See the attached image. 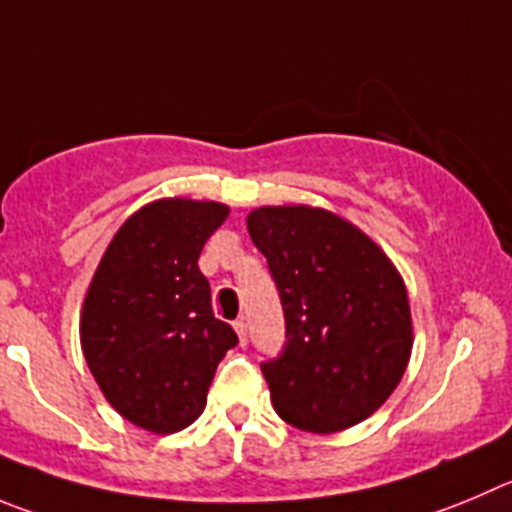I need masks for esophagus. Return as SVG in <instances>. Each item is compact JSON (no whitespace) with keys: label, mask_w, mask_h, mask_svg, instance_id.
Returning <instances> with one entry per match:
<instances>
[{"label":"esophagus","mask_w":512,"mask_h":512,"mask_svg":"<svg viewBox=\"0 0 512 512\" xmlns=\"http://www.w3.org/2000/svg\"><path fill=\"white\" fill-rule=\"evenodd\" d=\"M234 331H237V336H240L242 346H247V341H250V328H247L245 318H240V321L234 323Z\"/></svg>","instance_id":"esophagus-1"}]
</instances>
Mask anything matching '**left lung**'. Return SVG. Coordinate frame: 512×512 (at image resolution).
<instances>
[{"mask_svg": "<svg viewBox=\"0 0 512 512\" xmlns=\"http://www.w3.org/2000/svg\"><path fill=\"white\" fill-rule=\"evenodd\" d=\"M247 232L280 290L288 343L262 364L280 419L343 432L394 394L414 346L404 278L341 214L308 204L257 207Z\"/></svg>", "mask_w": 512, "mask_h": 512, "instance_id": "obj_1", "label": "left lung"}]
</instances>
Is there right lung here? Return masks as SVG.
<instances>
[{
  "instance_id": "right-lung-1",
  "label": "right lung",
  "mask_w": 512,
  "mask_h": 512,
  "mask_svg": "<svg viewBox=\"0 0 512 512\" xmlns=\"http://www.w3.org/2000/svg\"><path fill=\"white\" fill-rule=\"evenodd\" d=\"M227 217L222 202L156 199L113 234L88 285L80 313L88 369L108 404L146 432L189 427L237 346L232 326L214 318L197 265Z\"/></svg>"
}]
</instances>
